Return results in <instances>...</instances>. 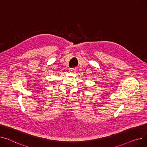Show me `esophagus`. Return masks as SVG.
Returning a JSON list of instances; mask_svg holds the SVG:
<instances>
[{
  "label": "esophagus",
  "mask_w": 147,
  "mask_h": 147,
  "mask_svg": "<svg viewBox=\"0 0 147 147\" xmlns=\"http://www.w3.org/2000/svg\"><path fill=\"white\" fill-rule=\"evenodd\" d=\"M70 72L74 73L76 72V70L75 69V68H70Z\"/></svg>",
  "instance_id": "esophagus-1"
}]
</instances>
